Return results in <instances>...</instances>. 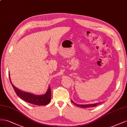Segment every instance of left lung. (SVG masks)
<instances>
[{
    "label": "left lung",
    "mask_w": 127,
    "mask_h": 127,
    "mask_svg": "<svg viewBox=\"0 0 127 127\" xmlns=\"http://www.w3.org/2000/svg\"><path fill=\"white\" fill-rule=\"evenodd\" d=\"M71 102L72 103H73L75 105L81 108H89V107H96L97 105L100 104L101 103V102H99V103H96L92 104H78L75 103L72 100H71Z\"/></svg>",
    "instance_id": "obj_1"
}]
</instances>
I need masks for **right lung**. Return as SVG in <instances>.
I'll use <instances>...</instances> for the list:
<instances>
[{
  "instance_id": "right-lung-1",
  "label": "right lung",
  "mask_w": 127,
  "mask_h": 127,
  "mask_svg": "<svg viewBox=\"0 0 127 127\" xmlns=\"http://www.w3.org/2000/svg\"><path fill=\"white\" fill-rule=\"evenodd\" d=\"M9 78L10 83L13 86L17 95L19 96L21 99L24 100L29 103L32 104L36 105H46L48 104L51 100V89L49 87L47 91L45 94L43 95H34L33 94L27 93L17 88L14 86L11 82V80L10 79V76L9 74Z\"/></svg>"
}]
</instances>
